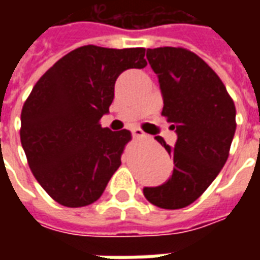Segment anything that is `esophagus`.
<instances>
[{
	"mask_svg": "<svg viewBox=\"0 0 260 260\" xmlns=\"http://www.w3.org/2000/svg\"><path fill=\"white\" fill-rule=\"evenodd\" d=\"M132 135L135 136V138H146V134L143 132L142 129H139V128H134L132 129Z\"/></svg>",
	"mask_w": 260,
	"mask_h": 260,
	"instance_id": "esophagus-1",
	"label": "esophagus"
}]
</instances>
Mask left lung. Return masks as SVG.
Here are the masks:
<instances>
[{
	"label": "left lung",
	"mask_w": 260,
	"mask_h": 260,
	"mask_svg": "<svg viewBox=\"0 0 260 260\" xmlns=\"http://www.w3.org/2000/svg\"><path fill=\"white\" fill-rule=\"evenodd\" d=\"M157 75L164 115L177 132L175 146L157 142L174 160L173 175L143 195L161 209H182L206 191L227 161L235 134V106L217 74L182 47L147 48Z\"/></svg>",
	"instance_id": "obj_1"
}]
</instances>
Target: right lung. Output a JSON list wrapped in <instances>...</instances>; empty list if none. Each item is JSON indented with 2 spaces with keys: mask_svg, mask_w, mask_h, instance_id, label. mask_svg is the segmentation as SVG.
Returning <instances> with one entry per match:
<instances>
[{
  "mask_svg": "<svg viewBox=\"0 0 260 260\" xmlns=\"http://www.w3.org/2000/svg\"><path fill=\"white\" fill-rule=\"evenodd\" d=\"M146 50L83 46L37 80L20 114V142L43 189L67 207L96 202L121 166L126 129L102 128L115 80L147 65Z\"/></svg>",
  "mask_w": 260,
  "mask_h": 260,
  "instance_id": "1",
  "label": "right lung"
}]
</instances>
